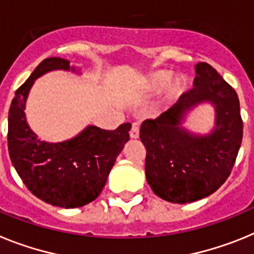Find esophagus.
<instances>
[{
	"label": "esophagus",
	"mask_w": 254,
	"mask_h": 254,
	"mask_svg": "<svg viewBox=\"0 0 254 254\" xmlns=\"http://www.w3.org/2000/svg\"><path fill=\"white\" fill-rule=\"evenodd\" d=\"M130 138L131 139H138L139 138V125L134 123L131 125V130H130Z\"/></svg>",
	"instance_id": "obj_1"
}]
</instances>
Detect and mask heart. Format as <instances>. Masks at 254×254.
I'll use <instances>...</instances> for the list:
<instances>
[{
  "mask_svg": "<svg viewBox=\"0 0 254 254\" xmlns=\"http://www.w3.org/2000/svg\"><path fill=\"white\" fill-rule=\"evenodd\" d=\"M138 88L143 93H157L165 89V103H173L178 101L187 89V80L180 75L173 76L169 70H156L138 81Z\"/></svg>",
  "mask_w": 254,
  "mask_h": 254,
  "instance_id": "heart-1",
  "label": "heart"
}]
</instances>
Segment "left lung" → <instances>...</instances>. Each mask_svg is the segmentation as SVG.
<instances>
[{"instance_id":"left-lung-1","label":"left lung","mask_w":254,"mask_h":254,"mask_svg":"<svg viewBox=\"0 0 254 254\" xmlns=\"http://www.w3.org/2000/svg\"><path fill=\"white\" fill-rule=\"evenodd\" d=\"M194 70L193 88L140 127L147 183L156 195L171 203H190L215 193L230 175L243 138L237 92L208 64L198 63ZM204 103L215 110V123L207 133H195L185 123Z\"/></svg>"}]
</instances>
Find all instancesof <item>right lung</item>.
Segmentation results:
<instances>
[{
    "label": "right lung",
    "mask_w": 254,
    "mask_h": 254,
    "mask_svg": "<svg viewBox=\"0 0 254 254\" xmlns=\"http://www.w3.org/2000/svg\"><path fill=\"white\" fill-rule=\"evenodd\" d=\"M57 70L81 75L80 67L70 66V61L50 57L15 92L8 111V153L35 197L52 206L76 208L100 195L116 157L129 140L131 125L127 123L111 131L88 125L63 142L39 139L26 121V100L37 79Z\"/></svg>",
    "instance_id": "obj_1"
}]
</instances>
